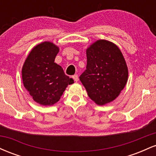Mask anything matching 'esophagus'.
<instances>
[{"label":"esophagus","mask_w":156,"mask_h":156,"mask_svg":"<svg viewBox=\"0 0 156 156\" xmlns=\"http://www.w3.org/2000/svg\"><path fill=\"white\" fill-rule=\"evenodd\" d=\"M73 79H74V80L76 82H77L78 80V75L77 74H76V75H74V76H73Z\"/></svg>","instance_id":"1"}]
</instances>
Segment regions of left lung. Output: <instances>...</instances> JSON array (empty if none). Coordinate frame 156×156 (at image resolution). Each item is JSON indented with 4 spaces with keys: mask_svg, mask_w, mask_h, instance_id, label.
Listing matches in <instances>:
<instances>
[{
    "mask_svg": "<svg viewBox=\"0 0 156 156\" xmlns=\"http://www.w3.org/2000/svg\"><path fill=\"white\" fill-rule=\"evenodd\" d=\"M87 69L79 77L88 96L103 105L115 100L128 81L122 53L115 44L101 39L87 49Z\"/></svg>",
    "mask_w": 156,
    "mask_h": 156,
    "instance_id": "8db88e82",
    "label": "left lung"
}]
</instances>
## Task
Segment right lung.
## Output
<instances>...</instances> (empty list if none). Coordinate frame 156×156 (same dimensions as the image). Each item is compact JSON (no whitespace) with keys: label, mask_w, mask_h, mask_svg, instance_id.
Returning <instances> with one entry per match:
<instances>
[{"label":"right lung","mask_w":156,"mask_h":156,"mask_svg":"<svg viewBox=\"0 0 156 156\" xmlns=\"http://www.w3.org/2000/svg\"><path fill=\"white\" fill-rule=\"evenodd\" d=\"M58 51V47L52 42H42L31 50L23 66V85L40 105L57 103L67 86L74 83L54 62Z\"/></svg>","instance_id":"1"}]
</instances>
